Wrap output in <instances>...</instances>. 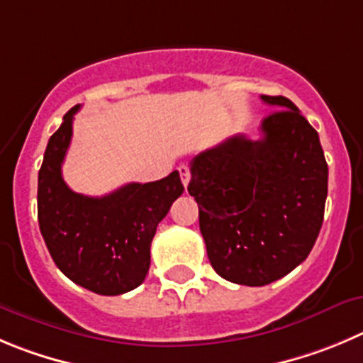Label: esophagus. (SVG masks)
<instances>
[{"label": "esophagus", "mask_w": 363, "mask_h": 363, "mask_svg": "<svg viewBox=\"0 0 363 363\" xmlns=\"http://www.w3.org/2000/svg\"><path fill=\"white\" fill-rule=\"evenodd\" d=\"M179 174H181L182 184H184V188H188V184H189V179H191V170H189V166L182 164L181 168H179Z\"/></svg>", "instance_id": "esophagus-1"}]
</instances>
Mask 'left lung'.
<instances>
[{
    "mask_svg": "<svg viewBox=\"0 0 363 363\" xmlns=\"http://www.w3.org/2000/svg\"><path fill=\"white\" fill-rule=\"evenodd\" d=\"M262 140L233 135L191 161L188 191L211 267L223 279L263 286L304 262L319 236L328 197V164L319 134L284 96Z\"/></svg>",
    "mask_w": 363,
    "mask_h": 363,
    "instance_id": "obj_1",
    "label": "left lung"
}]
</instances>
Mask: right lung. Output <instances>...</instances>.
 <instances>
[{"label": "right lung", "instance_id": "1", "mask_svg": "<svg viewBox=\"0 0 363 363\" xmlns=\"http://www.w3.org/2000/svg\"><path fill=\"white\" fill-rule=\"evenodd\" d=\"M74 105L50 138L39 170L37 216L53 262L73 283L100 296L140 286L150 267L159 222L184 191L179 172L155 182H130L104 197L74 193L62 179Z\"/></svg>", "mask_w": 363, "mask_h": 363}]
</instances>
